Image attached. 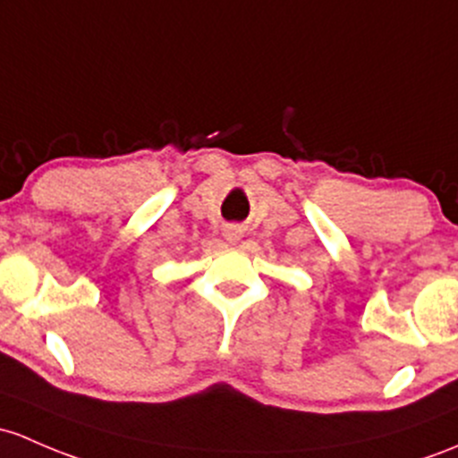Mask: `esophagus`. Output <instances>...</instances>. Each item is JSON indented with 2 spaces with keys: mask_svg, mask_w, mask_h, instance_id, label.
<instances>
[{
  "mask_svg": "<svg viewBox=\"0 0 458 458\" xmlns=\"http://www.w3.org/2000/svg\"><path fill=\"white\" fill-rule=\"evenodd\" d=\"M243 230L239 228V225H228V228H224V237L228 239L230 243H237L239 239H242Z\"/></svg>",
  "mask_w": 458,
  "mask_h": 458,
  "instance_id": "1",
  "label": "esophagus"
}]
</instances>
